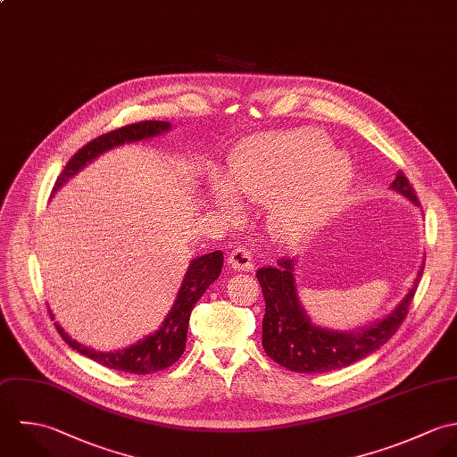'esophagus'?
Segmentation results:
<instances>
[{
	"label": "esophagus",
	"instance_id": "1",
	"mask_svg": "<svg viewBox=\"0 0 457 457\" xmlns=\"http://www.w3.org/2000/svg\"><path fill=\"white\" fill-rule=\"evenodd\" d=\"M228 263L233 270H238V272H253L254 270V260H253V254L249 249L245 247H237L231 251L229 258H228Z\"/></svg>",
	"mask_w": 457,
	"mask_h": 457
}]
</instances>
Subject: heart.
<instances>
[{"label":"heart","mask_w":457,"mask_h":457,"mask_svg":"<svg viewBox=\"0 0 457 457\" xmlns=\"http://www.w3.org/2000/svg\"><path fill=\"white\" fill-rule=\"evenodd\" d=\"M355 179L348 154L334 150L318 129L254 136L235 148L220 179H212V201L233 212V197L267 204L270 233L284 244L312 235L341 204Z\"/></svg>","instance_id":"obj_1"}]
</instances>
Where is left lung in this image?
I'll use <instances>...</instances> for the list:
<instances>
[{
	"instance_id": "8db88e82",
	"label": "left lung",
	"mask_w": 457,
	"mask_h": 457,
	"mask_svg": "<svg viewBox=\"0 0 457 457\" xmlns=\"http://www.w3.org/2000/svg\"><path fill=\"white\" fill-rule=\"evenodd\" d=\"M390 188L420 206L413 187L401 171ZM295 269L296 258H282L277 267L260 269L256 274L265 296L262 343L267 355L289 370L328 372L362 361L395 334L408 314L424 265L392 312L357 330H334L312 323L298 296Z\"/></svg>"
}]
</instances>
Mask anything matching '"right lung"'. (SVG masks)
Returning a JSON list of instances; mask_svg holds the SVG:
<instances>
[{
  "label": "right lung",
  "instance_id": "right-lung-1",
  "mask_svg": "<svg viewBox=\"0 0 457 457\" xmlns=\"http://www.w3.org/2000/svg\"><path fill=\"white\" fill-rule=\"evenodd\" d=\"M171 130L170 121H139L132 123L121 129H116L112 132H107L96 139L90 141L87 146H83L65 166L63 173L54 183V190H60L71 179H74L81 170H85L93 161H96L105 152L118 148L121 145H130L137 141H146L157 136H162ZM222 253L215 251L204 256H197L190 262L187 272L183 275L182 286L177 293V298L166 314L161 327L139 339L136 345H130L123 350L116 352H98L90 346H85L72 339L58 323L56 328L63 341L72 348L78 350L81 355L95 361L96 364L130 372V374H150L155 370H162L170 365L175 364L185 352V341H187V328L190 312L195 305V302L203 296L206 287L220 275L222 270ZM51 312V311H49ZM53 320L54 314L51 312Z\"/></svg>",
  "mask_w": 457,
  "mask_h": 457
}]
</instances>
